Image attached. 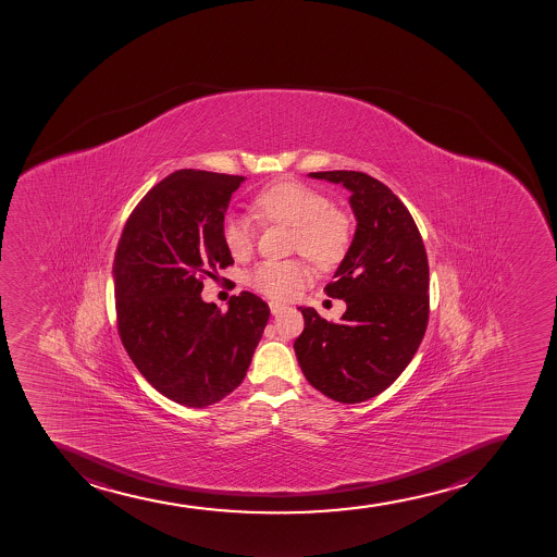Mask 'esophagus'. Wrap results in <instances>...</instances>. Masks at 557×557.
<instances>
[{"instance_id": "34e87169", "label": "esophagus", "mask_w": 557, "mask_h": 557, "mask_svg": "<svg viewBox=\"0 0 557 557\" xmlns=\"http://www.w3.org/2000/svg\"><path fill=\"white\" fill-rule=\"evenodd\" d=\"M270 310L273 315H278L282 310H286V306L281 305V302H275V300H271Z\"/></svg>"}]
</instances>
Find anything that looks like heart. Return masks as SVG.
Returning a JSON list of instances; mask_svg holds the SVG:
<instances>
[{"label":"heart","mask_w":557,"mask_h":557,"mask_svg":"<svg viewBox=\"0 0 557 557\" xmlns=\"http://www.w3.org/2000/svg\"><path fill=\"white\" fill-rule=\"evenodd\" d=\"M255 214L295 228L293 249L313 260L319 268H332L345 257L350 244V223L332 207L329 196L299 182H278L252 199ZM223 242L235 258H244L255 246V228L244 216H228L223 223ZM311 278L305 260H265L247 276L257 292L271 299H287Z\"/></svg>","instance_id":"1"}]
</instances>
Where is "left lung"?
Returning a JSON list of instances; mask_svg holds the SVG:
<instances>
[{
    "label": "left lung",
    "instance_id": "1",
    "mask_svg": "<svg viewBox=\"0 0 557 557\" xmlns=\"http://www.w3.org/2000/svg\"><path fill=\"white\" fill-rule=\"evenodd\" d=\"M350 193L356 233L329 297L343 299L339 322L299 308L305 330L295 354L306 380L339 404H361L391 387L414 358L429 319L428 252L398 196L363 172H311Z\"/></svg>",
    "mask_w": 557,
    "mask_h": 557
}]
</instances>
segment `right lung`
<instances>
[{"label": "right lung", "mask_w": 557, "mask_h": 557, "mask_svg": "<svg viewBox=\"0 0 557 557\" xmlns=\"http://www.w3.org/2000/svg\"><path fill=\"white\" fill-rule=\"evenodd\" d=\"M246 177L183 169L129 214L113 260L119 334L137 370L166 398L203 409L246 377L270 306L255 293L225 313L201 299V276L233 264L223 242L228 201Z\"/></svg>", "instance_id": "obj_1"}]
</instances>
